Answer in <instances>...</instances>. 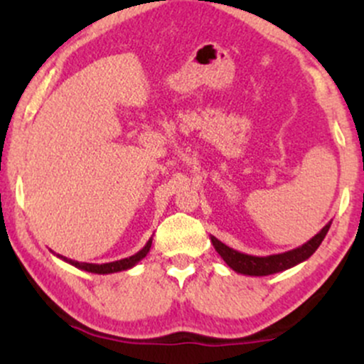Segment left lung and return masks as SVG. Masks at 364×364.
I'll use <instances>...</instances> for the list:
<instances>
[{
	"instance_id": "left-lung-1",
	"label": "left lung",
	"mask_w": 364,
	"mask_h": 364,
	"mask_svg": "<svg viewBox=\"0 0 364 364\" xmlns=\"http://www.w3.org/2000/svg\"><path fill=\"white\" fill-rule=\"evenodd\" d=\"M330 224H332V220L321 229L318 235H315L310 241L298 246V248L277 255H267V257H255V255L237 252V250L229 248V246L224 245L223 241L217 240L215 236H210V241L212 245H214L215 252L223 257V260L228 263L235 272L243 275H253V277H263V275L284 272V270L308 260V258L316 252V248L321 245L325 235L328 232Z\"/></svg>"
}]
</instances>
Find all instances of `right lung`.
<instances>
[{"label":"right lung","instance_id":"1","mask_svg":"<svg viewBox=\"0 0 364 364\" xmlns=\"http://www.w3.org/2000/svg\"><path fill=\"white\" fill-rule=\"evenodd\" d=\"M150 246H152V237L147 241V245L144 246V248L140 250V252H136L135 255H132V257L128 258H123V260H116V262H109V263H85V262H77V260H72V258H66V257H61V255H56L58 258H61L63 262L70 263V265L77 267V269L80 270H85V272H90V274H114V272H121V270H128L132 269V267H135L136 263H139L141 258L147 257V253L150 252Z\"/></svg>","mask_w":364,"mask_h":364}]
</instances>
